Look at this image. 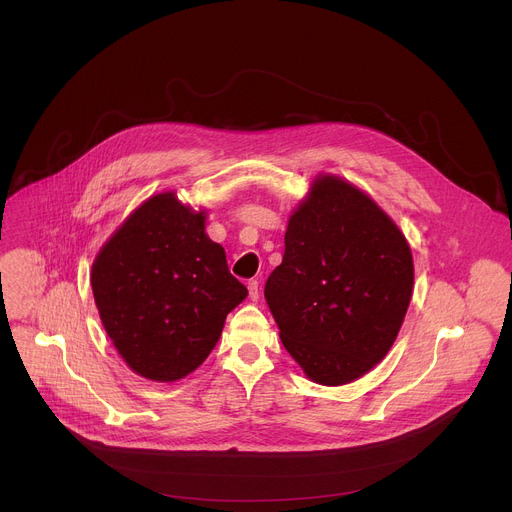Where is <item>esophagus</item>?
I'll return each instance as SVG.
<instances>
[{
    "instance_id": "1",
    "label": "esophagus",
    "mask_w": 512,
    "mask_h": 512,
    "mask_svg": "<svg viewBox=\"0 0 512 512\" xmlns=\"http://www.w3.org/2000/svg\"><path fill=\"white\" fill-rule=\"evenodd\" d=\"M247 287H249V298L253 300V302H257L259 300V281L257 279H249V283H247Z\"/></svg>"
}]
</instances>
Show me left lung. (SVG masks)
I'll use <instances>...</instances> for the list:
<instances>
[{
	"instance_id": "8db88e82",
	"label": "left lung",
	"mask_w": 512,
	"mask_h": 512,
	"mask_svg": "<svg viewBox=\"0 0 512 512\" xmlns=\"http://www.w3.org/2000/svg\"><path fill=\"white\" fill-rule=\"evenodd\" d=\"M411 291V249L397 225L352 184L320 176L265 283L285 350L312 381L350 383L389 352Z\"/></svg>"
}]
</instances>
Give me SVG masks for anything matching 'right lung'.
Returning a JSON list of instances; mask_svg holds the SVG:
<instances>
[{
  "label": "right lung",
  "mask_w": 512,
  "mask_h": 512,
  "mask_svg": "<svg viewBox=\"0 0 512 512\" xmlns=\"http://www.w3.org/2000/svg\"><path fill=\"white\" fill-rule=\"evenodd\" d=\"M91 285L115 348L152 381L196 371L247 296L225 249L206 237L204 212L172 192L143 202L105 243Z\"/></svg>",
  "instance_id": "obj_1"
}]
</instances>
